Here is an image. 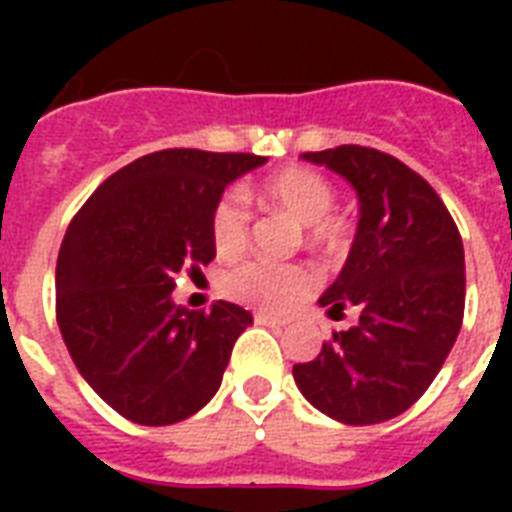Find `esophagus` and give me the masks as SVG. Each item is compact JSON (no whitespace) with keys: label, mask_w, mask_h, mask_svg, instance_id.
<instances>
[{"label":"esophagus","mask_w":512,"mask_h":512,"mask_svg":"<svg viewBox=\"0 0 512 512\" xmlns=\"http://www.w3.org/2000/svg\"><path fill=\"white\" fill-rule=\"evenodd\" d=\"M255 321L257 324H263V327H276V329L287 327V321L276 319V316H271V313H265V311H257Z\"/></svg>","instance_id":"1"}]
</instances>
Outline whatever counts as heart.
<instances>
[{
    "instance_id": "1",
    "label": "heart",
    "mask_w": 512,
    "mask_h": 512,
    "mask_svg": "<svg viewBox=\"0 0 512 512\" xmlns=\"http://www.w3.org/2000/svg\"><path fill=\"white\" fill-rule=\"evenodd\" d=\"M247 199L260 207L287 212L305 225V241L324 255H337L348 244V223L332 212L335 188L327 177L308 167H287L273 172L263 183L247 191ZM209 236L215 255L223 260L239 257L249 239V215L236 196H225L209 217ZM316 287V273L303 263H265L249 260L225 273L223 292L236 303L252 305L265 313L295 311Z\"/></svg>"
}]
</instances>
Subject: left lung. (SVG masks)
Wrapping results in <instances>:
<instances>
[{
	"label": "left lung",
	"instance_id": "1",
	"mask_svg": "<svg viewBox=\"0 0 512 512\" xmlns=\"http://www.w3.org/2000/svg\"><path fill=\"white\" fill-rule=\"evenodd\" d=\"M342 175L361 217L335 284L319 297L332 319L356 305L358 319L332 332L292 374L319 412L345 425H374L406 412L441 372L465 313V249L430 183L396 156L366 146L303 154Z\"/></svg>",
	"mask_w": 512,
	"mask_h": 512
}]
</instances>
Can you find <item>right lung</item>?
Listing matches in <instances>:
<instances>
[{
	"label": "right lung",
	"instance_id": "1",
	"mask_svg": "<svg viewBox=\"0 0 512 512\" xmlns=\"http://www.w3.org/2000/svg\"><path fill=\"white\" fill-rule=\"evenodd\" d=\"M255 154L167 148L103 180L60 244L55 313L76 369L138 425H172L215 396L241 305L172 303L175 276L215 260L209 217L225 185L265 164Z\"/></svg>",
	"mask_w": 512,
	"mask_h": 512
}]
</instances>
